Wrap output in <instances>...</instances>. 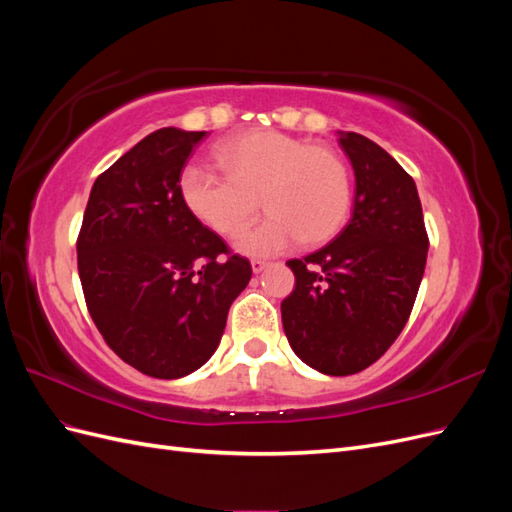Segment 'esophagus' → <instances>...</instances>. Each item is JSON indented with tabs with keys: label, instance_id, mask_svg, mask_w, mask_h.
Returning <instances> with one entry per match:
<instances>
[{
	"label": "esophagus",
	"instance_id": "esophagus-1",
	"mask_svg": "<svg viewBox=\"0 0 512 512\" xmlns=\"http://www.w3.org/2000/svg\"><path fill=\"white\" fill-rule=\"evenodd\" d=\"M267 267H269V262H267V260H260V258L252 260V271H254V273H260V271H265Z\"/></svg>",
	"mask_w": 512,
	"mask_h": 512
}]
</instances>
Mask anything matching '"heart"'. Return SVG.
I'll return each mask as SVG.
<instances>
[{
	"mask_svg": "<svg viewBox=\"0 0 512 512\" xmlns=\"http://www.w3.org/2000/svg\"><path fill=\"white\" fill-rule=\"evenodd\" d=\"M222 168H183L179 194L194 218L232 239L258 218L260 199L269 218L239 241L250 256H271L301 239L331 241L350 213V170L337 151L309 145L277 130H247L215 147Z\"/></svg>",
	"mask_w": 512,
	"mask_h": 512,
	"instance_id": "heart-1",
	"label": "heart"
}]
</instances>
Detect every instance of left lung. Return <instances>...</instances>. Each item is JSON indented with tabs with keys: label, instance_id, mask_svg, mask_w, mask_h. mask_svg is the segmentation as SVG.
Returning a JSON list of instances; mask_svg holds the SVG:
<instances>
[{
	"label": "left lung",
	"instance_id": "1",
	"mask_svg": "<svg viewBox=\"0 0 512 512\" xmlns=\"http://www.w3.org/2000/svg\"><path fill=\"white\" fill-rule=\"evenodd\" d=\"M352 162V220L322 250L288 260L294 290L282 301L288 342L329 376L359 374L404 331L421 286L429 237L414 179L356 132L339 134Z\"/></svg>",
	"mask_w": 512,
	"mask_h": 512
}]
</instances>
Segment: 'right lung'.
I'll return each instance as SVG.
<instances>
[{
	"instance_id": "add662e5",
	"label": "right lung",
	"mask_w": 512,
	"mask_h": 512,
	"mask_svg": "<svg viewBox=\"0 0 512 512\" xmlns=\"http://www.w3.org/2000/svg\"><path fill=\"white\" fill-rule=\"evenodd\" d=\"M207 132L162 128L96 179L76 239L91 320L121 361L175 380L218 348L250 260L183 205L179 179Z\"/></svg>"
}]
</instances>
